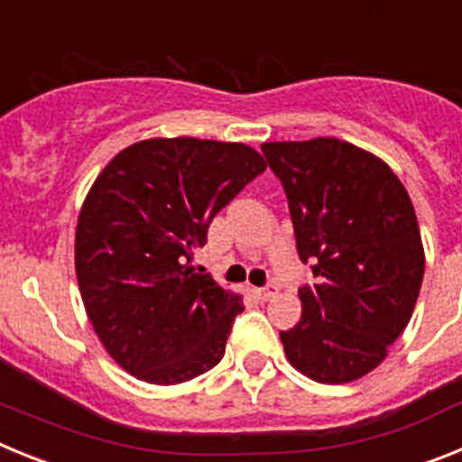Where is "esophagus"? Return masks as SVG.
I'll return each instance as SVG.
<instances>
[{"instance_id":"34e87169","label":"esophagus","mask_w":462,"mask_h":462,"mask_svg":"<svg viewBox=\"0 0 462 462\" xmlns=\"http://www.w3.org/2000/svg\"><path fill=\"white\" fill-rule=\"evenodd\" d=\"M277 284H266V287H261V289H254V296L261 298V300H271V298L277 296Z\"/></svg>"}]
</instances>
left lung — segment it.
Returning a JSON list of instances; mask_svg holds the SVG:
<instances>
[{"mask_svg": "<svg viewBox=\"0 0 462 462\" xmlns=\"http://www.w3.org/2000/svg\"><path fill=\"white\" fill-rule=\"evenodd\" d=\"M287 191L298 254L319 284L282 330L287 361L319 383L373 373L410 324L426 254L410 194L383 159L340 138L261 145Z\"/></svg>", "mask_w": 462, "mask_h": 462, "instance_id": "1", "label": "left lung"}]
</instances>
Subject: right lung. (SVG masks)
Instances as JSON below:
<instances>
[{
    "label": "right lung",
    "mask_w": 462,
    "mask_h": 462,
    "mask_svg": "<svg viewBox=\"0 0 462 462\" xmlns=\"http://www.w3.org/2000/svg\"><path fill=\"white\" fill-rule=\"evenodd\" d=\"M266 162L245 143L138 141L104 166L76 224V277L94 333L141 382L215 368L243 296L194 273L212 217Z\"/></svg>",
    "instance_id": "obj_1"
}]
</instances>
